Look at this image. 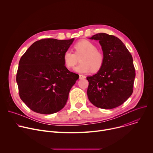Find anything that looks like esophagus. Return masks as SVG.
I'll return each instance as SVG.
<instances>
[{"mask_svg": "<svg viewBox=\"0 0 153 153\" xmlns=\"http://www.w3.org/2000/svg\"><path fill=\"white\" fill-rule=\"evenodd\" d=\"M85 78H86L85 76L82 75V74H79V79H85Z\"/></svg>", "mask_w": 153, "mask_h": 153, "instance_id": "esophagus-1", "label": "esophagus"}]
</instances>
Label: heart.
Listing matches in <instances>:
<instances>
[{"label": "heart", "instance_id": "1", "mask_svg": "<svg viewBox=\"0 0 153 153\" xmlns=\"http://www.w3.org/2000/svg\"><path fill=\"white\" fill-rule=\"evenodd\" d=\"M74 53L68 50L63 54L62 59L64 65L68 69L73 68L77 63V58H80L81 63L74 68V71L79 73L97 72L103 67L105 56L92 42L82 39L77 42L73 45Z\"/></svg>", "mask_w": 153, "mask_h": 153}]
</instances>
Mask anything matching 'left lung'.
Masks as SVG:
<instances>
[{
  "instance_id": "left-lung-1",
  "label": "left lung",
  "mask_w": 153,
  "mask_h": 153,
  "mask_svg": "<svg viewBox=\"0 0 153 153\" xmlns=\"http://www.w3.org/2000/svg\"><path fill=\"white\" fill-rule=\"evenodd\" d=\"M90 39L99 41L105 61L97 74L86 77L89 82L87 95L97 108H116L133 92L136 73L132 56L123 43L114 36L100 33Z\"/></svg>"
}]
</instances>
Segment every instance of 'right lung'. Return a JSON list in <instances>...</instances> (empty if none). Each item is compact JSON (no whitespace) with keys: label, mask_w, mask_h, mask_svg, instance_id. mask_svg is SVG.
I'll list each match as a JSON object with an SVG mask.
<instances>
[{"label":"right lung","mask_w":153,"mask_h":153,"mask_svg":"<svg viewBox=\"0 0 153 153\" xmlns=\"http://www.w3.org/2000/svg\"><path fill=\"white\" fill-rule=\"evenodd\" d=\"M73 40L41 39L21 57L16 75L19 96L32 111L53 114L67 103L79 75L66 68L62 56Z\"/></svg>","instance_id":"obj_1"}]
</instances>
